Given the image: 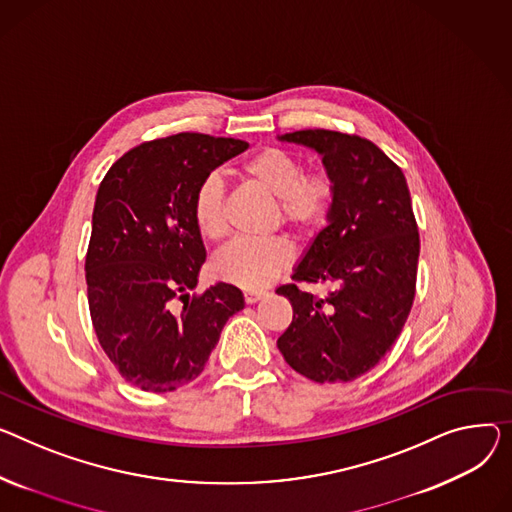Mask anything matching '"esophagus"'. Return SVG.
Returning <instances> with one entry per match:
<instances>
[{
	"label": "esophagus",
	"instance_id": "34e87169",
	"mask_svg": "<svg viewBox=\"0 0 512 512\" xmlns=\"http://www.w3.org/2000/svg\"><path fill=\"white\" fill-rule=\"evenodd\" d=\"M265 296V292H259V290H245V302L247 304H255L257 300H261Z\"/></svg>",
	"mask_w": 512,
	"mask_h": 512
}]
</instances>
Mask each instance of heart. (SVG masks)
Returning a JSON list of instances; mask_svg holds the SVG:
<instances>
[{
	"label": "heart",
	"instance_id": "1",
	"mask_svg": "<svg viewBox=\"0 0 512 512\" xmlns=\"http://www.w3.org/2000/svg\"><path fill=\"white\" fill-rule=\"evenodd\" d=\"M243 173L280 199V218L296 232H313L327 220L333 185L323 173L304 175L298 156L280 148H263L245 160ZM193 222L199 234L210 241H218L226 232L220 177L210 175L197 185ZM290 263L292 249L282 238H236L214 257L212 271L222 282L259 290L274 282Z\"/></svg>",
	"mask_w": 512,
	"mask_h": 512
}]
</instances>
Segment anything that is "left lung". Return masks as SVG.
<instances>
[{
    "label": "left lung",
    "instance_id": "obj_1",
    "mask_svg": "<svg viewBox=\"0 0 512 512\" xmlns=\"http://www.w3.org/2000/svg\"><path fill=\"white\" fill-rule=\"evenodd\" d=\"M280 142L317 152L333 185L327 226L304 249L292 280L327 282L315 298L296 284L276 292L292 304L280 335L284 360L315 383H348L391 350L416 294L420 236L401 168L358 135L302 129Z\"/></svg>",
    "mask_w": 512,
    "mask_h": 512
}]
</instances>
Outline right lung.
Segmentation results:
<instances>
[{
	"label": "right lung",
	"instance_id": "add662e5",
	"mask_svg": "<svg viewBox=\"0 0 512 512\" xmlns=\"http://www.w3.org/2000/svg\"><path fill=\"white\" fill-rule=\"evenodd\" d=\"M247 148L203 133L168 135L123 154L98 187L86 255L90 317L109 360L142 391L197 379L226 321L245 309L236 286L189 290L206 261L195 189Z\"/></svg>",
	"mask_w": 512,
	"mask_h": 512
}]
</instances>
